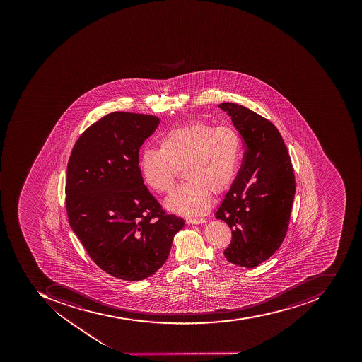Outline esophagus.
Here are the masks:
<instances>
[{
    "label": "esophagus",
    "instance_id": "esophagus-1",
    "mask_svg": "<svg viewBox=\"0 0 362 362\" xmlns=\"http://www.w3.org/2000/svg\"><path fill=\"white\" fill-rule=\"evenodd\" d=\"M186 223L189 225H199V223H206V219L204 218H187Z\"/></svg>",
    "mask_w": 362,
    "mask_h": 362
}]
</instances>
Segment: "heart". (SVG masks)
Masks as SVG:
<instances>
[{"label":"heart","mask_w":362,"mask_h":362,"mask_svg":"<svg viewBox=\"0 0 362 362\" xmlns=\"http://www.w3.org/2000/svg\"><path fill=\"white\" fill-rule=\"evenodd\" d=\"M240 156V137L233 127H214L195 119L166 132L159 139V149L144 148L139 170L147 187L167 195L182 170L187 182L165 206L180 215H200L211 207V192L221 194L230 187Z\"/></svg>","instance_id":"heart-1"}]
</instances>
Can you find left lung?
<instances>
[{
	"instance_id": "1",
	"label": "left lung",
	"mask_w": 362,
	"mask_h": 362,
	"mask_svg": "<svg viewBox=\"0 0 362 362\" xmlns=\"http://www.w3.org/2000/svg\"><path fill=\"white\" fill-rule=\"evenodd\" d=\"M244 141V162L216 213L228 223L231 241L223 255L231 264L254 268L285 239L296 192L295 174L276 126L235 103H221Z\"/></svg>"
}]
</instances>
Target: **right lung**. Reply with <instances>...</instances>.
I'll return each mask as SVG.
<instances>
[{
    "mask_svg": "<svg viewBox=\"0 0 362 362\" xmlns=\"http://www.w3.org/2000/svg\"><path fill=\"white\" fill-rule=\"evenodd\" d=\"M159 124L145 114L114 112L77 139L67 164L69 225L100 269L127 281L165 264L184 227L144 185L139 148Z\"/></svg>",
    "mask_w": 362,
    "mask_h": 362,
    "instance_id": "add662e5",
    "label": "right lung"
}]
</instances>
